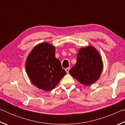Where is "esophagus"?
<instances>
[{
    "instance_id": "1",
    "label": "esophagus",
    "mask_w": 125,
    "mask_h": 125,
    "mask_svg": "<svg viewBox=\"0 0 125 125\" xmlns=\"http://www.w3.org/2000/svg\"><path fill=\"white\" fill-rule=\"evenodd\" d=\"M65 72H66L67 73H69V68H65Z\"/></svg>"
}]
</instances>
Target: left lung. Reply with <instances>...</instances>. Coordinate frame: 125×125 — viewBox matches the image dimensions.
I'll use <instances>...</instances> for the list:
<instances>
[{"label": "left lung", "mask_w": 125, "mask_h": 125, "mask_svg": "<svg viewBox=\"0 0 125 125\" xmlns=\"http://www.w3.org/2000/svg\"><path fill=\"white\" fill-rule=\"evenodd\" d=\"M103 70V61L92 46L79 50L77 63L69 70V74L80 83L90 85L100 78Z\"/></svg>", "instance_id": "1"}]
</instances>
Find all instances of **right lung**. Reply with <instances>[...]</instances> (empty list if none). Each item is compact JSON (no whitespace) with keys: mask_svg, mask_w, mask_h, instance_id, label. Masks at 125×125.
<instances>
[{"mask_svg":"<svg viewBox=\"0 0 125 125\" xmlns=\"http://www.w3.org/2000/svg\"><path fill=\"white\" fill-rule=\"evenodd\" d=\"M25 68L33 85L45 91L53 89L67 74L55 57V47L47 42L33 47L27 56Z\"/></svg>","mask_w":125,"mask_h":125,"instance_id":"1","label":"right lung"}]
</instances>
